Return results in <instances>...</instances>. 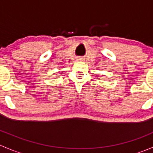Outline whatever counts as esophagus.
<instances>
[{
    "label": "esophagus",
    "instance_id": "obj_1",
    "mask_svg": "<svg viewBox=\"0 0 153 153\" xmlns=\"http://www.w3.org/2000/svg\"><path fill=\"white\" fill-rule=\"evenodd\" d=\"M78 60H81V59H78Z\"/></svg>",
    "mask_w": 153,
    "mask_h": 153
}]
</instances>
